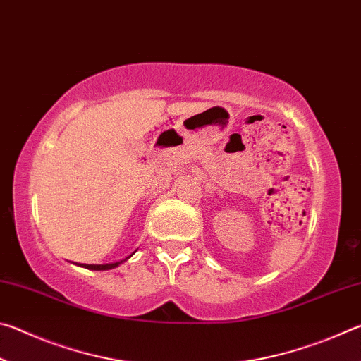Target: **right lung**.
Here are the masks:
<instances>
[{
	"instance_id": "add662e5",
	"label": "right lung",
	"mask_w": 361,
	"mask_h": 361,
	"mask_svg": "<svg viewBox=\"0 0 361 361\" xmlns=\"http://www.w3.org/2000/svg\"><path fill=\"white\" fill-rule=\"evenodd\" d=\"M132 255H133V253H132ZM132 255H130V256H132ZM130 256H127L126 259L118 261V262H109V264H82V267H85V269H90V271H108V269H114V267H118L119 264H122V262L129 259Z\"/></svg>"
}]
</instances>
